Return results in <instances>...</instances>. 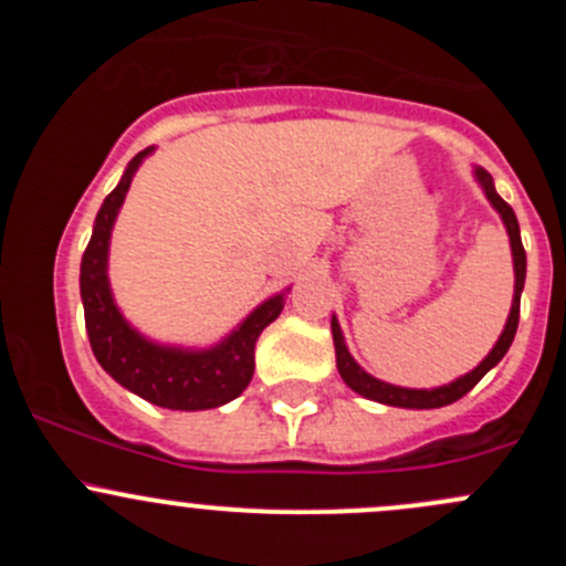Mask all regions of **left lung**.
I'll return each mask as SVG.
<instances>
[{"instance_id": "8db88e82", "label": "left lung", "mask_w": 566, "mask_h": 566, "mask_svg": "<svg viewBox=\"0 0 566 566\" xmlns=\"http://www.w3.org/2000/svg\"><path fill=\"white\" fill-rule=\"evenodd\" d=\"M476 177H479V182H482L488 199L493 202V208L499 210L501 219H504L506 232H510V241H512V256H515V298H512V312H510V319H506L504 334H501V339L495 342V347L490 350V356L484 358V361L479 364L473 373H468L465 378L454 380V384H449V386H441V389H430V391L427 389H399V386L380 384V380H375L373 375H367L356 361H353V356L347 353V347H345V339H342L339 323H336V317H334L331 319V331H334L336 367H339L342 380H345L353 391L361 394V397L375 399V402H384V405H394V408H419V410L421 408H443V405H452V402H458L460 397H465V394L471 391L473 386H476L479 380H482L484 375H488L490 369H493L495 364L506 356V350H510L512 339H515L517 319H521V293H523V282H526V249H523L521 227H517L515 210H512L510 205H506L504 199L495 193L493 177H490V172H484V169H476Z\"/></svg>"}]
</instances>
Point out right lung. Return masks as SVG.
<instances>
[{"label":"right lung","mask_w":566,"mask_h":566,"mask_svg":"<svg viewBox=\"0 0 566 566\" xmlns=\"http://www.w3.org/2000/svg\"><path fill=\"white\" fill-rule=\"evenodd\" d=\"M150 150L139 153L125 169L123 180L104 199L95 219L93 238L82 256V301L90 345L101 367L142 399L172 410L219 408L241 397L254 375V342L265 325L282 315L284 298L265 301L243 319L235 334L227 336L219 347L202 353L158 347L142 339L114 306L106 279V254L112 224L123 205L136 167Z\"/></svg>","instance_id":"right-lung-1"}]
</instances>
